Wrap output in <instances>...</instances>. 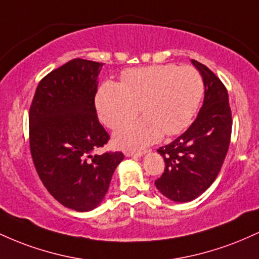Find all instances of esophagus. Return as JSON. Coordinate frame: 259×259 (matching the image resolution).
I'll use <instances>...</instances> for the list:
<instances>
[{
  "label": "esophagus",
  "mask_w": 259,
  "mask_h": 259,
  "mask_svg": "<svg viewBox=\"0 0 259 259\" xmlns=\"http://www.w3.org/2000/svg\"><path fill=\"white\" fill-rule=\"evenodd\" d=\"M145 153V151H126V157H141Z\"/></svg>",
  "instance_id": "esophagus-1"
}]
</instances>
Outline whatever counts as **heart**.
<instances>
[{
    "mask_svg": "<svg viewBox=\"0 0 259 259\" xmlns=\"http://www.w3.org/2000/svg\"><path fill=\"white\" fill-rule=\"evenodd\" d=\"M203 95V80L195 68L175 64L134 68L121 74V84L106 81L96 107L100 119L111 129L123 126L139 114L145 117L114 135L118 146L142 148L177 135L191 123Z\"/></svg>",
    "mask_w": 259,
    "mask_h": 259,
    "instance_id": "heart-1",
    "label": "heart"
}]
</instances>
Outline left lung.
I'll use <instances>...</instances> for the list:
<instances>
[{
	"label": "left lung",
	"instance_id": "left-lung-1",
	"mask_svg": "<svg viewBox=\"0 0 259 259\" xmlns=\"http://www.w3.org/2000/svg\"><path fill=\"white\" fill-rule=\"evenodd\" d=\"M191 62L203 79V105L183 135L157 150L165 168L154 184L174 202L195 200L212 185L228 153L233 126L227 88L206 65Z\"/></svg>",
	"mask_w": 259,
	"mask_h": 259
}]
</instances>
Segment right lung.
Segmentation results:
<instances>
[{"instance_id":"add662e5","label":"right lung","mask_w":259,"mask_h":259,"mask_svg":"<svg viewBox=\"0 0 259 259\" xmlns=\"http://www.w3.org/2000/svg\"><path fill=\"white\" fill-rule=\"evenodd\" d=\"M103 63L76 58L38 82L29 111L30 152L47 191L78 212L96 208L108 191L121 152L92 154L109 140L95 96Z\"/></svg>"}]
</instances>
